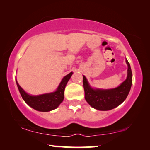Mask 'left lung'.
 I'll return each mask as SVG.
<instances>
[{"label": "left lung", "mask_w": 150, "mask_h": 150, "mask_svg": "<svg viewBox=\"0 0 150 150\" xmlns=\"http://www.w3.org/2000/svg\"><path fill=\"white\" fill-rule=\"evenodd\" d=\"M126 63L128 65L126 79L113 89H94L89 85L87 78L83 76L85 98L91 107L99 110H109L120 105L126 99L132 86V74L126 59Z\"/></svg>", "instance_id": "left-lung-1"}]
</instances>
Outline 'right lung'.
<instances>
[{
	"label": "right lung",
	"mask_w": 150,
	"mask_h": 150,
	"mask_svg": "<svg viewBox=\"0 0 150 150\" xmlns=\"http://www.w3.org/2000/svg\"><path fill=\"white\" fill-rule=\"evenodd\" d=\"M72 74L73 72L71 71L63 77L55 91L38 96L30 95V94L26 93L20 87L16 79V81L18 90H19L22 99L28 106L35 110H38V111L48 112L56 109L60 105L61 102L63 101L65 86H66L67 82L70 79Z\"/></svg>",
	"instance_id": "right-lung-1"
}]
</instances>
